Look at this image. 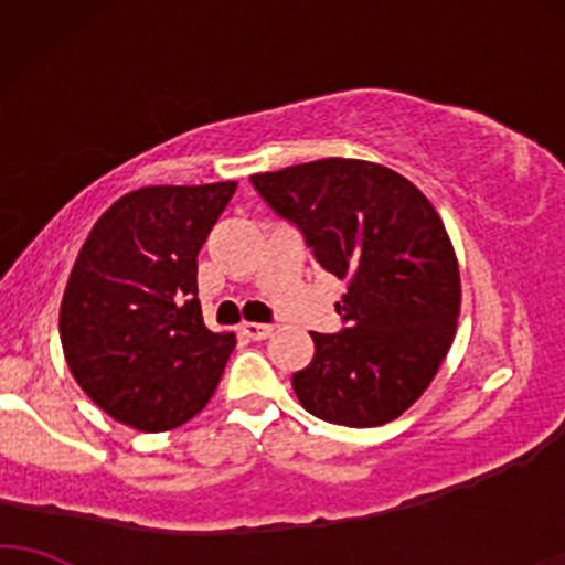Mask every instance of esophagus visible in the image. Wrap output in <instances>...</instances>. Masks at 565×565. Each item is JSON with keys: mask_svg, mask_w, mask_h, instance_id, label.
Returning a JSON list of instances; mask_svg holds the SVG:
<instances>
[{"mask_svg": "<svg viewBox=\"0 0 565 565\" xmlns=\"http://www.w3.org/2000/svg\"><path fill=\"white\" fill-rule=\"evenodd\" d=\"M243 333L250 338V341H263L274 333V326H266V322H243Z\"/></svg>", "mask_w": 565, "mask_h": 565, "instance_id": "obj_1", "label": "esophagus"}]
</instances>
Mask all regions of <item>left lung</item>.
<instances>
[{"mask_svg":"<svg viewBox=\"0 0 565 565\" xmlns=\"http://www.w3.org/2000/svg\"><path fill=\"white\" fill-rule=\"evenodd\" d=\"M250 183L302 232L315 263L345 281L343 328L310 333L315 356L291 374L299 403L351 428L397 418L431 385L460 315V268L439 214L411 180L343 157Z\"/></svg>","mask_w":565,"mask_h":565,"instance_id":"obj_1","label":"left lung"}]
</instances>
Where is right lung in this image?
<instances>
[{
    "label": "right lung",
    "mask_w": 565,
    "mask_h": 565,
    "mask_svg": "<svg viewBox=\"0 0 565 565\" xmlns=\"http://www.w3.org/2000/svg\"><path fill=\"white\" fill-rule=\"evenodd\" d=\"M237 183L147 185L95 222L58 315L66 364L95 405L139 431L183 426L220 385L235 335L199 302V250Z\"/></svg>",
    "instance_id": "1"
}]
</instances>
